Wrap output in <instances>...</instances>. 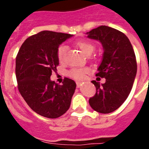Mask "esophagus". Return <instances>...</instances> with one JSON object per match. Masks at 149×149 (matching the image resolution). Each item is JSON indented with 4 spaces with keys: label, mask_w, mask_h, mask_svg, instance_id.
Instances as JSON below:
<instances>
[{
    "label": "esophagus",
    "mask_w": 149,
    "mask_h": 149,
    "mask_svg": "<svg viewBox=\"0 0 149 149\" xmlns=\"http://www.w3.org/2000/svg\"><path fill=\"white\" fill-rule=\"evenodd\" d=\"M81 84H82L81 81H77V82H76V86H77V88H79V87L81 86Z\"/></svg>",
    "instance_id": "1"
}]
</instances>
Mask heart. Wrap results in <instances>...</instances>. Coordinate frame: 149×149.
<instances>
[{"label": "heart", "mask_w": 149, "mask_h": 149, "mask_svg": "<svg viewBox=\"0 0 149 149\" xmlns=\"http://www.w3.org/2000/svg\"><path fill=\"white\" fill-rule=\"evenodd\" d=\"M76 45L87 55H91L94 50V45L89 42L79 41L76 43ZM67 50L68 47L65 45H61L58 47L57 56L60 63H63L65 61ZM88 72L89 68H73L68 72V75L75 79H82Z\"/></svg>", "instance_id": "heart-1"}]
</instances>
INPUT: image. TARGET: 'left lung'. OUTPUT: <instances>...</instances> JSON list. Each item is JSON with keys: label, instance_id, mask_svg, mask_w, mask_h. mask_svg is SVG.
<instances>
[{"label": "left lung", "instance_id": "obj_1", "mask_svg": "<svg viewBox=\"0 0 149 149\" xmlns=\"http://www.w3.org/2000/svg\"><path fill=\"white\" fill-rule=\"evenodd\" d=\"M86 34L102 45V61L96 76L106 79L101 85L91 81L97 92L89 99V104L100 113H110L123 104L131 91L137 73L136 55L127 36L115 29L100 26Z\"/></svg>", "mask_w": 149, "mask_h": 149}]
</instances>
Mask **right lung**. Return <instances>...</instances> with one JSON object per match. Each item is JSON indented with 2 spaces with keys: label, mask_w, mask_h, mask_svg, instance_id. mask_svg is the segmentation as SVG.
<instances>
[{
  "label": "right lung",
  "mask_w": 149,
  "mask_h": 149,
  "mask_svg": "<svg viewBox=\"0 0 149 149\" xmlns=\"http://www.w3.org/2000/svg\"><path fill=\"white\" fill-rule=\"evenodd\" d=\"M72 34L42 31L28 37L16 58V76L21 95L29 107L47 118H57L67 112L76 84L65 78L62 85L50 80L59 61L60 45Z\"/></svg>",
  "instance_id": "obj_1"
}]
</instances>
